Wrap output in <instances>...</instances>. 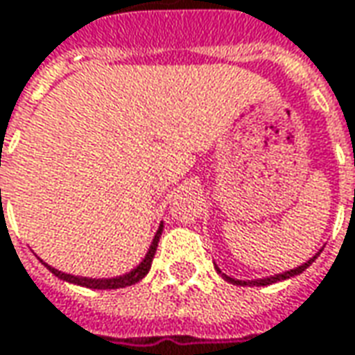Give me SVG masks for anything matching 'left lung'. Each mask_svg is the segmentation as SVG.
<instances>
[{
	"label": "left lung",
	"instance_id": "1",
	"mask_svg": "<svg viewBox=\"0 0 355 355\" xmlns=\"http://www.w3.org/2000/svg\"><path fill=\"white\" fill-rule=\"evenodd\" d=\"M320 252H322V250H318V252H316V254H315V256H313V258H311V260L305 261V263H303V266H299V268H295V270H289V272L277 273V275H272V277H263V279H252V282H250V279H248V282H242V279H234V277H230V275H227V273L220 272L216 263H215V270L218 273H220V275H223V277H225V279H227L228 283H234V285H256V287H261V285H272V283L283 282V279H289V277H295V275L303 273L306 270V268H309V266H311V263H313V261H315L316 258H318V254H320Z\"/></svg>",
	"mask_w": 355,
	"mask_h": 355
}]
</instances>
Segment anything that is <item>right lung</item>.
<instances>
[{
    "mask_svg": "<svg viewBox=\"0 0 355 355\" xmlns=\"http://www.w3.org/2000/svg\"><path fill=\"white\" fill-rule=\"evenodd\" d=\"M162 228H164V223H160V227L156 230V234H154V240H152V244H150L148 252H146V256H144V260L140 261L139 266L135 268V270H130L125 275H119V277H105V279H95V277H80V275H70V273H64L58 272V270H54V268H50L49 263H44L46 268H49L50 272L54 273L56 277H60L64 282L68 283H76V285H82V287H89V289H121V287H128V285H135V283H139L146 273L150 272V266H152V260H154V254H156V248H158V240H160L162 234Z\"/></svg>",
    "mask_w": 355,
    "mask_h": 355,
    "instance_id": "add662e5",
    "label": "right lung"
}]
</instances>
